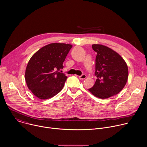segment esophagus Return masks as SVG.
Masks as SVG:
<instances>
[{"label": "esophagus", "mask_w": 147, "mask_h": 147, "mask_svg": "<svg viewBox=\"0 0 147 147\" xmlns=\"http://www.w3.org/2000/svg\"><path fill=\"white\" fill-rule=\"evenodd\" d=\"M79 78H80V79H81V80H84V79H85V78H86V75L83 74H82L81 76H79Z\"/></svg>", "instance_id": "1"}]
</instances>
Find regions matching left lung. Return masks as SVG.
Here are the masks:
<instances>
[{"mask_svg":"<svg viewBox=\"0 0 147 147\" xmlns=\"http://www.w3.org/2000/svg\"><path fill=\"white\" fill-rule=\"evenodd\" d=\"M97 53L93 86L88 89L97 97L107 99L117 94L124 88L128 78V68L123 59L112 49L100 44H93Z\"/></svg>","mask_w":147,"mask_h":147,"instance_id":"1","label":"left lung"}]
</instances>
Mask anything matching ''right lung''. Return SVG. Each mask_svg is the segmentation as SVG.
<instances>
[{
	"instance_id": "add662e5",
	"label": "right lung",
	"mask_w": 147,
	"mask_h": 147,
	"mask_svg": "<svg viewBox=\"0 0 147 147\" xmlns=\"http://www.w3.org/2000/svg\"><path fill=\"white\" fill-rule=\"evenodd\" d=\"M72 45L51 43L37 51L30 59L25 71L28 88L38 98L48 99L63 88L67 76L59 72Z\"/></svg>"
}]
</instances>
